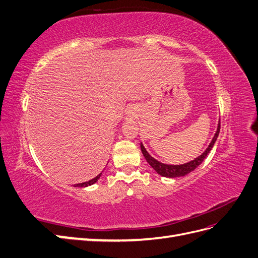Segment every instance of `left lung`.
<instances>
[{"label":"left lung","mask_w":258,"mask_h":258,"mask_svg":"<svg viewBox=\"0 0 258 258\" xmlns=\"http://www.w3.org/2000/svg\"><path fill=\"white\" fill-rule=\"evenodd\" d=\"M220 129H221V121L218 122V126H217V130L215 132V135L212 139V141H211L209 147L206 150V152L200 155L199 157H197L196 159H194L189 162L184 163V165H176V166H172V165H165V163H161L158 160H156L155 158H153L152 156L147 153V151L144 148L143 144L141 143V151L142 154L145 157L146 161L150 163V166L157 172L158 174L162 175V176H166V177H177V176H184L186 174H188L191 171H194L197 167H199L202 161L206 159V157L208 156V154L210 153V151L212 150V147L216 141V139L218 137V134H220Z\"/></svg>","instance_id":"obj_1"}]
</instances>
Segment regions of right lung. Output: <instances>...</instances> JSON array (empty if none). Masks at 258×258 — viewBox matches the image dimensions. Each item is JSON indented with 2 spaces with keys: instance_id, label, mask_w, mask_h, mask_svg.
I'll use <instances>...</instances> for the list:
<instances>
[{
  "instance_id": "add662e5",
  "label": "right lung",
  "mask_w": 258,
  "mask_h": 258,
  "mask_svg": "<svg viewBox=\"0 0 258 258\" xmlns=\"http://www.w3.org/2000/svg\"><path fill=\"white\" fill-rule=\"evenodd\" d=\"M101 174H102V173H100L99 175H97L96 177H93L92 179H90V181H88V182H85V183H80V184H75V185H74V187H87V186H89V185L95 184V183L98 181V179L100 178Z\"/></svg>"
}]
</instances>
